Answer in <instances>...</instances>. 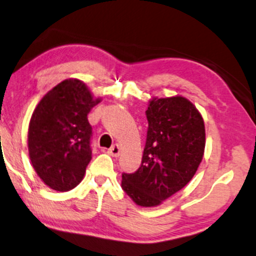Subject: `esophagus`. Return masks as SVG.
<instances>
[{
	"label": "esophagus",
	"mask_w": 256,
	"mask_h": 256,
	"mask_svg": "<svg viewBox=\"0 0 256 256\" xmlns=\"http://www.w3.org/2000/svg\"><path fill=\"white\" fill-rule=\"evenodd\" d=\"M108 154H110V155L114 156V158H116V156H119V154H120V148H119L118 144H114V146H110V149H108Z\"/></svg>",
	"instance_id": "1"
}]
</instances>
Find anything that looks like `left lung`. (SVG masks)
Returning <instances> with one entry per match:
<instances>
[{
	"label": "left lung",
	"instance_id": "obj_1",
	"mask_svg": "<svg viewBox=\"0 0 256 256\" xmlns=\"http://www.w3.org/2000/svg\"><path fill=\"white\" fill-rule=\"evenodd\" d=\"M146 142L140 167L122 173V187L137 205H160L194 176L205 149L204 120L182 96L152 98L146 110Z\"/></svg>",
	"mask_w": 256,
	"mask_h": 256
}]
</instances>
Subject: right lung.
Masks as SVG:
<instances>
[{
  "mask_svg": "<svg viewBox=\"0 0 256 256\" xmlns=\"http://www.w3.org/2000/svg\"><path fill=\"white\" fill-rule=\"evenodd\" d=\"M100 101L80 80H66L36 107L28 128L30 158L52 190L66 192L81 182L92 160L88 113Z\"/></svg>",
  "mask_w": 256,
  "mask_h": 256,
  "instance_id": "1",
  "label": "right lung"
}]
</instances>
